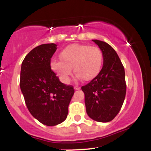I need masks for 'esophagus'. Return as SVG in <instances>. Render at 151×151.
<instances>
[{"mask_svg": "<svg viewBox=\"0 0 151 151\" xmlns=\"http://www.w3.org/2000/svg\"><path fill=\"white\" fill-rule=\"evenodd\" d=\"M74 89H75L76 91H77V90H80V87L77 86V85H75V86H74Z\"/></svg>", "mask_w": 151, "mask_h": 151, "instance_id": "34e87169", "label": "esophagus"}]
</instances>
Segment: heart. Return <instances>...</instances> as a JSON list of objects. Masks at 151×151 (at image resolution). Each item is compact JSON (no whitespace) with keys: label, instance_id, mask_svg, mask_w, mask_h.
<instances>
[{"label":"heart","instance_id":"1","mask_svg":"<svg viewBox=\"0 0 151 151\" xmlns=\"http://www.w3.org/2000/svg\"><path fill=\"white\" fill-rule=\"evenodd\" d=\"M60 59H52L50 66L63 83L68 82L72 68L78 77L89 82L96 78L101 72L104 55L98 47L74 44L61 52Z\"/></svg>","mask_w":151,"mask_h":151}]
</instances>
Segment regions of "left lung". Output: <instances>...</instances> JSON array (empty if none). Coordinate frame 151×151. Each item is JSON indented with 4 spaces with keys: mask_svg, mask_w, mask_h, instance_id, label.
I'll use <instances>...</instances> for the list:
<instances>
[{
    "mask_svg": "<svg viewBox=\"0 0 151 151\" xmlns=\"http://www.w3.org/2000/svg\"><path fill=\"white\" fill-rule=\"evenodd\" d=\"M93 41L102 51L104 64L98 77L81 88L88 116L106 123L113 120L122 107L126 93L125 70L110 45L99 40Z\"/></svg>",
    "mask_w": 151,
    "mask_h": 151,
    "instance_id": "1",
    "label": "left lung"
}]
</instances>
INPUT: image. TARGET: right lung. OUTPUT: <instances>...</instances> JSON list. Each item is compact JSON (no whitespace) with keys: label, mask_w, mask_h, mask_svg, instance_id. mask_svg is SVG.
I'll return each mask as SVG.
<instances>
[{"label":"right lung","mask_w":151,"mask_h":151,"mask_svg":"<svg viewBox=\"0 0 151 151\" xmlns=\"http://www.w3.org/2000/svg\"><path fill=\"white\" fill-rule=\"evenodd\" d=\"M55 44L35 47L25 56L20 71L21 91L29 112L42 124L52 126L65 121L74 93L72 85L59 81L51 69Z\"/></svg>","instance_id":"obj_1"}]
</instances>
